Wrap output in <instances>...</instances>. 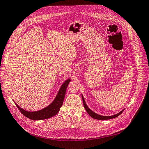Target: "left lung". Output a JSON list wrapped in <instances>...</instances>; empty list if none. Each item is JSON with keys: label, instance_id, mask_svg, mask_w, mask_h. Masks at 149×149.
<instances>
[{"label": "left lung", "instance_id": "obj_1", "mask_svg": "<svg viewBox=\"0 0 149 149\" xmlns=\"http://www.w3.org/2000/svg\"><path fill=\"white\" fill-rule=\"evenodd\" d=\"M82 98H83V104H84V107L85 109L87 111V113L89 114V115L91 117V118H95V119H97V120H109V119H112L114 118H116V117L120 115H121V114L123 113V110H122V111H120L119 113H117L116 115H113V116H102V115H98V114L94 113L93 111H92L89 107H88V106L86 105V102H85L84 99L83 97L82 96Z\"/></svg>", "mask_w": 149, "mask_h": 149}]
</instances>
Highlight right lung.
Returning a JSON list of instances; mask_svg holds the SVG:
<instances>
[{
  "instance_id": "add662e5",
  "label": "right lung",
  "mask_w": 149,
  "mask_h": 149,
  "mask_svg": "<svg viewBox=\"0 0 149 149\" xmlns=\"http://www.w3.org/2000/svg\"><path fill=\"white\" fill-rule=\"evenodd\" d=\"M70 81V79H67L65 81V83L63 84L61 88H60L59 92L58 95H57L56 99L53 101V102L50 104L49 106H47L45 108L42 110L38 111L29 112L20 108L17 104H16V105H17L18 109L20 110V111L25 116H26L27 118L31 120H38L51 118V117L56 115L59 112L60 107L62 106L65 95L66 88H67Z\"/></svg>"
}]
</instances>
